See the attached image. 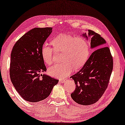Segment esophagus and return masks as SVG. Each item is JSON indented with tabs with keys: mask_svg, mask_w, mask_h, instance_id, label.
<instances>
[{
	"mask_svg": "<svg viewBox=\"0 0 125 125\" xmlns=\"http://www.w3.org/2000/svg\"><path fill=\"white\" fill-rule=\"evenodd\" d=\"M65 81H66V80L65 79H61L59 80V82L61 83H65Z\"/></svg>",
	"mask_w": 125,
	"mask_h": 125,
	"instance_id": "1",
	"label": "esophagus"
}]
</instances>
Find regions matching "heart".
Segmentation results:
<instances>
[{
  "label": "heart",
  "instance_id": "1",
  "mask_svg": "<svg viewBox=\"0 0 125 125\" xmlns=\"http://www.w3.org/2000/svg\"><path fill=\"white\" fill-rule=\"evenodd\" d=\"M56 52H62L61 61L63 62L49 67L48 73L56 78H64L72 72L73 68L83 67L89 56L90 45L87 41L81 36H75L66 34H60L51 42ZM41 54L45 63L51 65L53 61L54 49L44 44L41 49Z\"/></svg>",
  "mask_w": 125,
  "mask_h": 125
}]
</instances>
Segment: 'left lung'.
Instances as JSON below:
<instances>
[{
  "label": "left lung",
  "instance_id": "left-lung-1",
  "mask_svg": "<svg viewBox=\"0 0 125 125\" xmlns=\"http://www.w3.org/2000/svg\"><path fill=\"white\" fill-rule=\"evenodd\" d=\"M83 37L90 40L92 53L82 69L70 77L75 81L76 88L71 97L82 105L95 104L107 89L113 69V59L106 41L93 30H88Z\"/></svg>",
  "mask_w": 125,
  "mask_h": 125
}]
</instances>
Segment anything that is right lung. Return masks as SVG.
Masks as SVG:
<instances>
[{
	"label": "right lung",
	"mask_w": 125,
	"mask_h": 125,
	"mask_svg": "<svg viewBox=\"0 0 125 125\" xmlns=\"http://www.w3.org/2000/svg\"><path fill=\"white\" fill-rule=\"evenodd\" d=\"M52 29H32L22 36L12 49L10 77L16 90L27 101L36 103L45 99L59 82L46 74H40L46 70L41 49Z\"/></svg>",
	"instance_id": "1"
}]
</instances>
